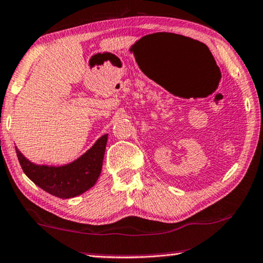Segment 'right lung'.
I'll return each mask as SVG.
<instances>
[{
  "instance_id": "add662e5",
  "label": "right lung",
  "mask_w": 263,
  "mask_h": 263,
  "mask_svg": "<svg viewBox=\"0 0 263 263\" xmlns=\"http://www.w3.org/2000/svg\"><path fill=\"white\" fill-rule=\"evenodd\" d=\"M108 134L97 139L85 154L64 166H43L31 162L15 148L24 173L37 186L59 198H72L93 186L102 171Z\"/></svg>"
}]
</instances>
